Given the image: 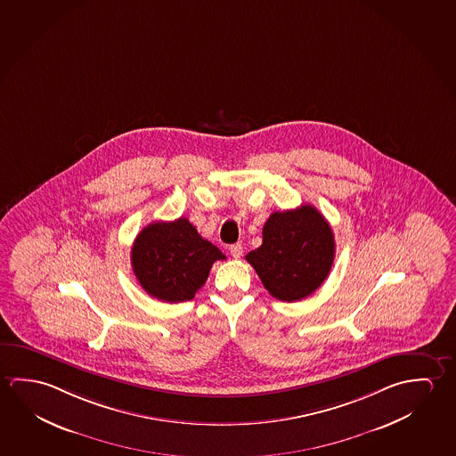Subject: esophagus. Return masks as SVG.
Listing matches in <instances>:
<instances>
[{
	"mask_svg": "<svg viewBox=\"0 0 456 456\" xmlns=\"http://www.w3.org/2000/svg\"><path fill=\"white\" fill-rule=\"evenodd\" d=\"M231 254L235 257V259H240L241 257V254H243V247L240 245V243H235V245H231Z\"/></svg>",
	"mask_w": 456,
	"mask_h": 456,
	"instance_id": "obj_1",
	"label": "esophagus"
}]
</instances>
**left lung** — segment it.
Segmentation results:
<instances>
[{
	"label": "left lung",
	"mask_w": 456,
	"mask_h": 456,
	"mask_svg": "<svg viewBox=\"0 0 456 456\" xmlns=\"http://www.w3.org/2000/svg\"><path fill=\"white\" fill-rule=\"evenodd\" d=\"M336 257L334 233L312 205L275 211L262 229V245L247 261L278 300L296 302L314 294Z\"/></svg>",
	"instance_id": "obj_1"
}]
</instances>
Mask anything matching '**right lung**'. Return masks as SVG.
<instances>
[{"label": "right lung", "instance_id": "right-lung-1", "mask_svg": "<svg viewBox=\"0 0 456 456\" xmlns=\"http://www.w3.org/2000/svg\"><path fill=\"white\" fill-rule=\"evenodd\" d=\"M225 259L208 240L202 239L186 217L146 225L132 247V269L142 289L164 302L194 299L211 265Z\"/></svg>", "mask_w": 456, "mask_h": 456}]
</instances>
